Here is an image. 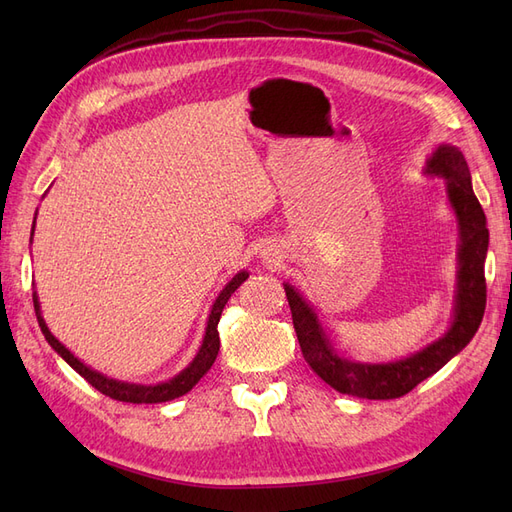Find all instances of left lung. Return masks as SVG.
Instances as JSON below:
<instances>
[{"mask_svg": "<svg viewBox=\"0 0 512 512\" xmlns=\"http://www.w3.org/2000/svg\"><path fill=\"white\" fill-rule=\"evenodd\" d=\"M425 175L444 179L448 205H451L457 230V290L451 327L436 342L427 344L404 359L389 363H363L346 359L333 346L327 329L322 327L314 305L303 294L284 284L292 324L297 331L301 352L316 374L335 391L365 399H395L410 393L416 384L436 374L448 361L470 344L485 314V258L489 230L485 211L472 190L470 168L455 145H438L425 162Z\"/></svg>", "mask_w": 512, "mask_h": 512, "instance_id": "left-lung-1", "label": "left lung"}]
</instances>
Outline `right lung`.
<instances>
[{
    "instance_id": "add662e5",
    "label": "right lung",
    "mask_w": 512,
    "mask_h": 512,
    "mask_svg": "<svg viewBox=\"0 0 512 512\" xmlns=\"http://www.w3.org/2000/svg\"><path fill=\"white\" fill-rule=\"evenodd\" d=\"M34 228H36V218H34ZM34 228H32V237H34ZM247 271H239L232 280L220 290L218 299L213 301L211 312L207 318V329H205V337L203 344H200L198 352L194 359L188 363V367H183L175 378H170L166 382H158V384H134V382H123V380H115L108 378L100 371L91 369L89 365H85L79 356H74L59 339L51 333V329L46 327V322L42 318V309H40V299L38 294L34 292V309L38 316V324L46 337V342L51 344V348L64 359L76 374H81L94 389H98L100 393H104L106 397L117 399V401H126V404H162V401H170L177 399L181 395H185L188 391H192V386L203 378L207 371L211 369L215 356L220 352V333H218V322L222 316V309L228 303L230 294L235 292L245 280H247Z\"/></svg>"
}]
</instances>
